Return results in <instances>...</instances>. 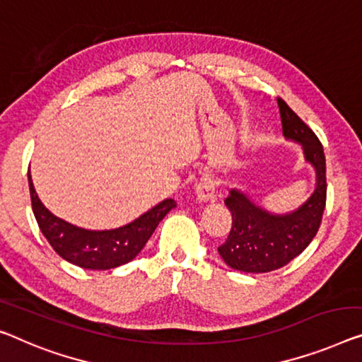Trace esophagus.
<instances>
[{
  "label": "esophagus",
  "mask_w": 362,
  "mask_h": 362,
  "mask_svg": "<svg viewBox=\"0 0 362 362\" xmlns=\"http://www.w3.org/2000/svg\"><path fill=\"white\" fill-rule=\"evenodd\" d=\"M197 199L202 203H208V202H214L216 198V185L211 179H202L197 185L195 190Z\"/></svg>",
  "instance_id": "34e87169"
}]
</instances>
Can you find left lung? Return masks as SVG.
Instances as JSON below:
<instances>
[{
	"mask_svg": "<svg viewBox=\"0 0 362 362\" xmlns=\"http://www.w3.org/2000/svg\"><path fill=\"white\" fill-rule=\"evenodd\" d=\"M278 107L284 138L302 144L305 160L314 165L315 190L298 209L286 214L268 213L245 193L230 190L224 203L233 214V228L218 252L237 272L268 273L288 265L314 239L325 209L327 165L320 139L283 99H278Z\"/></svg>",
	"mask_w": 362,
	"mask_h": 362,
	"instance_id": "8db88e82",
	"label": "left lung"
}]
</instances>
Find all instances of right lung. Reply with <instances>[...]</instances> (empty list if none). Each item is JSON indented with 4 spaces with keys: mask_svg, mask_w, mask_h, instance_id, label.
I'll return each instance as SVG.
<instances>
[{
    "mask_svg": "<svg viewBox=\"0 0 362 362\" xmlns=\"http://www.w3.org/2000/svg\"><path fill=\"white\" fill-rule=\"evenodd\" d=\"M29 190L32 199V211L37 224L45 235L48 244L53 247L63 260L88 269H110L132 262L149 237L158 228L164 216L175 208V202L167 198L148 213L139 216L133 223L110 230H88L73 226L48 211L45 204L37 195L29 169Z\"/></svg>",
    "mask_w": 362,
    "mask_h": 362,
    "instance_id": "add662e5",
    "label": "right lung"
}]
</instances>
